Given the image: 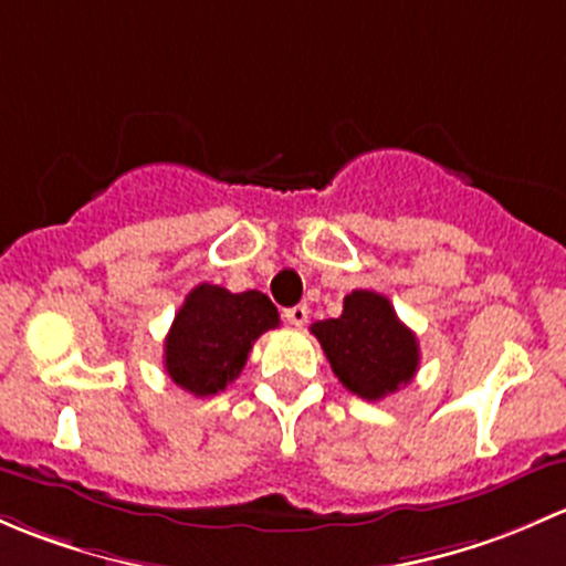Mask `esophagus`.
<instances>
[{
  "mask_svg": "<svg viewBox=\"0 0 566 566\" xmlns=\"http://www.w3.org/2000/svg\"><path fill=\"white\" fill-rule=\"evenodd\" d=\"M307 305H294V307H289V311L283 313V318L285 322H289L291 326H305L307 324Z\"/></svg>",
  "mask_w": 566,
  "mask_h": 566,
  "instance_id": "34e87169",
  "label": "esophagus"
}]
</instances>
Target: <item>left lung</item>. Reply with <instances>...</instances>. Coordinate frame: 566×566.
I'll use <instances>...</instances> for the list:
<instances>
[{
    "mask_svg": "<svg viewBox=\"0 0 566 566\" xmlns=\"http://www.w3.org/2000/svg\"><path fill=\"white\" fill-rule=\"evenodd\" d=\"M311 332L343 387L363 400L398 392L419 368L417 335L376 291H352L343 300L340 316L316 322Z\"/></svg>",
    "mask_w": 566,
    "mask_h": 566,
    "instance_id": "left-lung-1",
    "label": "left lung"
}]
</instances>
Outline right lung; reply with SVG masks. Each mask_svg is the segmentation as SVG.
<instances>
[{
  "mask_svg": "<svg viewBox=\"0 0 566 566\" xmlns=\"http://www.w3.org/2000/svg\"><path fill=\"white\" fill-rule=\"evenodd\" d=\"M277 324V307L261 291L231 294L223 285L201 283L174 316L163 365L196 398L218 395L240 376L253 343Z\"/></svg>",
  "mask_w": 566,
  "mask_h": 566,
  "instance_id": "obj_1",
  "label": "right lung"
}]
</instances>
